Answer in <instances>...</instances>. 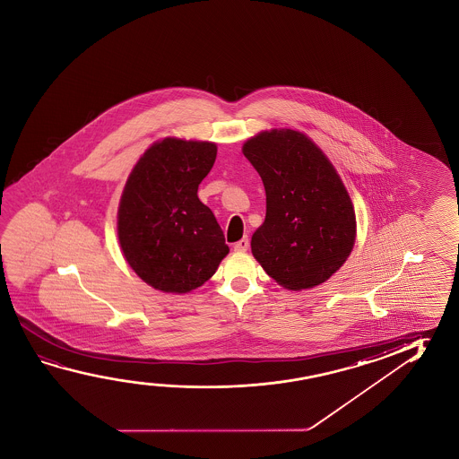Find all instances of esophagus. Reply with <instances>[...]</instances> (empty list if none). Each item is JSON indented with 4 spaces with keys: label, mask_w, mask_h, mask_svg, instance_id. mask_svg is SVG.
Returning <instances> with one entry per match:
<instances>
[{
    "label": "esophagus",
    "mask_w": 459,
    "mask_h": 459,
    "mask_svg": "<svg viewBox=\"0 0 459 459\" xmlns=\"http://www.w3.org/2000/svg\"><path fill=\"white\" fill-rule=\"evenodd\" d=\"M248 238H241L240 241H237V243H235V247H233V249H235V251H238V253H245V251L248 249Z\"/></svg>",
    "instance_id": "esophagus-1"
}]
</instances>
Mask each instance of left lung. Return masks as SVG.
Here are the masks:
<instances>
[{
  "instance_id": "1",
  "label": "left lung",
  "mask_w": 459,
  "mask_h": 459,
  "mask_svg": "<svg viewBox=\"0 0 459 459\" xmlns=\"http://www.w3.org/2000/svg\"><path fill=\"white\" fill-rule=\"evenodd\" d=\"M241 152L265 188V219L251 238L255 261L286 290L322 285L357 238L352 200L336 168L296 129L261 131Z\"/></svg>"
}]
</instances>
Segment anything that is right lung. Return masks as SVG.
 <instances>
[{"label":"right lung","instance_id":"obj_1","mask_svg":"<svg viewBox=\"0 0 459 459\" xmlns=\"http://www.w3.org/2000/svg\"><path fill=\"white\" fill-rule=\"evenodd\" d=\"M218 145L165 137L133 166L121 192L117 233L135 275L163 293H190L229 255L222 229L196 195Z\"/></svg>","mask_w":459,"mask_h":459}]
</instances>
